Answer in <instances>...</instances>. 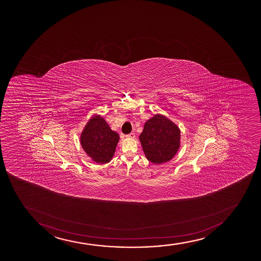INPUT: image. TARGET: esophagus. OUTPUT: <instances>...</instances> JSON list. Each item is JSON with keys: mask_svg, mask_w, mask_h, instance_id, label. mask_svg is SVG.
I'll return each mask as SVG.
<instances>
[{"mask_svg": "<svg viewBox=\"0 0 261 261\" xmlns=\"http://www.w3.org/2000/svg\"><path fill=\"white\" fill-rule=\"evenodd\" d=\"M126 138H135V133H134V132H132V133H129L128 135H126Z\"/></svg>", "mask_w": 261, "mask_h": 261, "instance_id": "esophagus-1", "label": "esophagus"}]
</instances>
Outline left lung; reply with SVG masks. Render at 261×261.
<instances>
[{"mask_svg":"<svg viewBox=\"0 0 261 261\" xmlns=\"http://www.w3.org/2000/svg\"><path fill=\"white\" fill-rule=\"evenodd\" d=\"M147 159L153 164L170 161L179 148L180 130L162 115H156L144 124L139 137Z\"/></svg>","mask_w":261,"mask_h":261,"instance_id":"8db88e82","label":"left lung"}]
</instances>
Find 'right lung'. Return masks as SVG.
Listing matches in <instances>:
<instances>
[{"mask_svg":"<svg viewBox=\"0 0 261 261\" xmlns=\"http://www.w3.org/2000/svg\"><path fill=\"white\" fill-rule=\"evenodd\" d=\"M119 140L117 132L111 130L108 123L100 116L88 122L81 135V144L93 161L105 164L111 161Z\"/></svg>","mask_w":261,"mask_h":261,"instance_id":"1","label":"right lung"}]
</instances>
